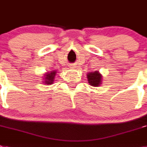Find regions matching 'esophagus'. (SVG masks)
Instances as JSON below:
<instances>
[{
  "label": "esophagus",
  "mask_w": 147,
  "mask_h": 147,
  "mask_svg": "<svg viewBox=\"0 0 147 147\" xmlns=\"http://www.w3.org/2000/svg\"><path fill=\"white\" fill-rule=\"evenodd\" d=\"M69 67H70V68H71V69H72V68H74L75 66H74V65H70Z\"/></svg>",
  "instance_id": "esophagus-1"
}]
</instances>
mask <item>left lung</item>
Wrapping results in <instances>:
<instances>
[{"label":"left lung","instance_id":"1","mask_svg":"<svg viewBox=\"0 0 147 147\" xmlns=\"http://www.w3.org/2000/svg\"><path fill=\"white\" fill-rule=\"evenodd\" d=\"M87 79L89 84L93 86H100L102 82V76L98 72H90L87 74Z\"/></svg>","mask_w":147,"mask_h":147}]
</instances>
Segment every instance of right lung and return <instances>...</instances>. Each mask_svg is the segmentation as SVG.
I'll return each mask as SVG.
<instances>
[{"label": "right lung", "mask_w": 147, "mask_h": 147, "mask_svg": "<svg viewBox=\"0 0 147 147\" xmlns=\"http://www.w3.org/2000/svg\"><path fill=\"white\" fill-rule=\"evenodd\" d=\"M56 75V71H52L51 72H48V74L45 75V84H52L54 81V78Z\"/></svg>", "instance_id": "right-lung-1"}]
</instances>
